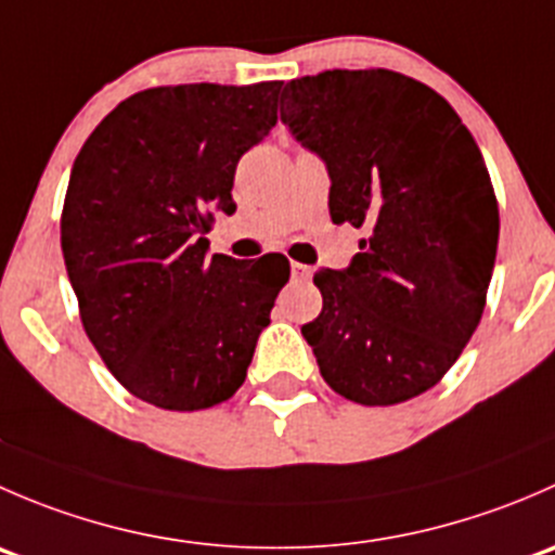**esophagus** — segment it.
Returning <instances> with one entry per match:
<instances>
[{
	"label": "esophagus",
	"instance_id": "obj_1",
	"mask_svg": "<svg viewBox=\"0 0 555 555\" xmlns=\"http://www.w3.org/2000/svg\"><path fill=\"white\" fill-rule=\"evenodd\" d=\"M289 273H293V282H309L311 279V268L304 266V262H293Z\"/></svg>",
	"mask_w": 555,
	"mask_h": 555
}]
</instances>
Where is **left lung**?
<instances>
[{"mask_svg": "<svg viewBox=\"0 0 555 555\" xmlns=\"http://www.w3.org/2000/svg\"><path fill=\"white\" fill-rule=\"evenodd\" d=\"M282 122L327 164L330 217L362 228L344 271L313 273L300 327L330 389L397 405L433 389L483 317L500 209L473 133L440 93L389 69L284 86Z\"/></svg>", "mask_w": 555, "mask_h": 555, "instance_id": "left-lung-1", "label": "left lung"}]
</instances>
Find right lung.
I'll list each match as a JSON object with an SVG mask.
<instances>
[{
	"mask_svg": "<svg viewBox=\"0 0 555 555\" xmlns=\"http://www.w3.org/2000/svg\"><path fill=\"white\" fill-rule=\"evenodd\" d=\"M282 82L160 86L120 102L72 166L61 249L99 357L133 397L204 411L244 384L284 255H206L238 158L276 126Z\"/></svg>",
	"mask_w": 555,
	"mask_h": 555,
	"instance_id": "right-lung-1",
	"label": "right lung"
}]
</instances>
